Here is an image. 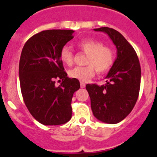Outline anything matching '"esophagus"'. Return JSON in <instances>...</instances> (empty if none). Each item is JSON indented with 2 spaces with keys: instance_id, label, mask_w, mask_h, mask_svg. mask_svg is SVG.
<instances>
[{
  "instance_id": "obj_1",
  "label": "esophagus",
  "mask_w": 157,
  "mask_h": 157,
  "mask_svg": "<svg viewBox=\"0 0 157 157\" xmlns=\"http://www.w3.org/2000/svg\"><path fill=\"white\" fill-rule=\"evenodd\" d=\"M86 86V84H85L83 82H80V87L81 88H84Z\"/></svg>"
}]
</instances>
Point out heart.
I'll use <instances>...</instances> for the list:
<instances>
[{
  "label": "heart",
  "instance_id": "heart-1",
  "mask_svg": "<svg viewBox=\"0 0 157 157\" xmlns=\"http://www.w3.org/2000/svg\"><path fill=\"white\" fill-rule=\"evenodd\" d=\"M77 47L87 54L86 64L87 65L74 67L68 71L71 78L86 81L95 74V68L99 73L107 71L114 61V53L112 48L102 45V42L92 39H86L80 41ZM60 59L66 65L71 66L74 61V54L68 46H64L60 52Z\"/></svg>",
  "mask_w": 157,
  "mask_h": 157
}]
</instances>
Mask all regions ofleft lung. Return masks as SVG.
<instances>
[{"label": "left lung", "instance_id": "1", "mask_svg": "<svg viewBox=\"0 0 157 157\" xmlns=\"http://www.w3.org/2000/svg\"><path fill=\"white\" fill-rule=\"evenodd\" d=\"M109 36L117 48V58L102 86H86L93 115L99 121L117 124L130 114L135 105L140 91L141 71L134 48L115 29L109 27L94 29Z\"/></svg>", "mask_w": 157, "mask_h": 157}]
</instances>
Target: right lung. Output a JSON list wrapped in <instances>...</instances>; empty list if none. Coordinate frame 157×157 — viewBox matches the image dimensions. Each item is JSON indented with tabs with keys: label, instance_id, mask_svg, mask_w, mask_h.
Returning <instances> with one entry per match:
<instances>
[{
	"label": "right lung",
	"instance_id": "1",
	"mask_svg": "<svg viewBox=\"0 0 157 157\" xmlns=\"http://www.w3.org/2000/svg\"><path fill=\"white\" fill-rule=\"evenodd\" d=\"M74 30L51 29L32 36L20 55L19 77L25 104L44 125L65 124L71 118V100L80 82L67 77L61 49L74 38ZM63 82L55 86V79Z\"/></svg>",
	"mask_w": 157,
	"mask_h": 157
}]
</instances>
